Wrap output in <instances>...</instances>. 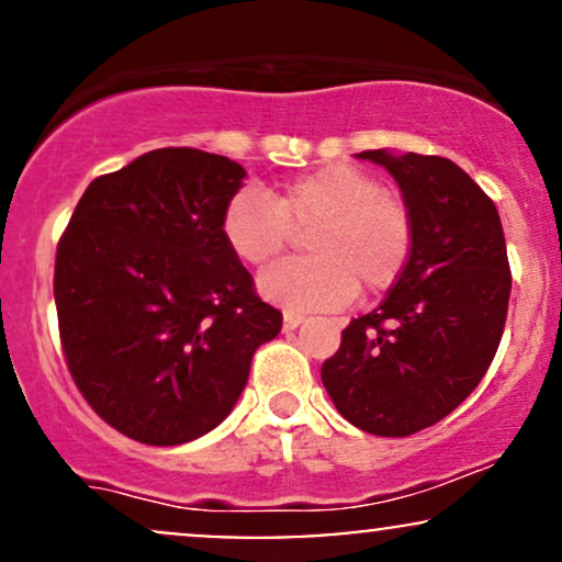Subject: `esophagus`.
Here are the masks:
<instances>
[{
    "label": "esophagus",
    "instance_id": "1",
    "mask_svg": "<svg viewBox=\"0 0 562 562\" xmlns=\"http://www.w3.org/2000/svg\"><path fill=\"white\" fill-rule=\"evenodd\" d=\"M303 314H299V312H285L282 314V327H285V330H295V327H301L303 325Z\"/></svg>",
    "mask_w": 562,
    "mask_h": 562
}]
</instances>
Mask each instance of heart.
I'll list each match as a JSON object with an SVG mask.
<instances>
[{"instance_id": "1", "label": "heart", "mask_w": 562, "mask_h": 562, "mask_svg": "<svg viewBox=\"0 0 562 562\" xmlns=\"http://www.w3.org/2000/svg\"><path fill=\"white\" fill-rule=\"evenodd\" d=\"M312 259L285 261L259 277L261 299L288 312L340 308L357 295L383 293L412 254V214L370 171L327 164L267 192L245 187L222 214V235L243 263L263 267L305 232Z\"/></svg>"}]
</instances>
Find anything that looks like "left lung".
<instances>
[{
	"mask_svg": "<svg viewBox=\"0 0 562 562\" xmlns=\"http://www.w3.org/2000/svg\"><path fill=\"white\" fill-rule=\"evenodd\" d=\"M398 182L412 254L375 312L351 319L322 364L335 409L372 436H412L486 375L507 319L505 232L492 198L449 158L364 150Z\"/></svg>",
	"mask_w": 562,
	"mask_h": 562,
	"instance_id": "1",
	"label": "left lung"
}]
</instances>
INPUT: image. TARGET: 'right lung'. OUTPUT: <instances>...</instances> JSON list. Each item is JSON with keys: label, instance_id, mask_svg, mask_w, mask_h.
<instances>
[{"label": "right lung", "instance_id": "obj_1", "mask_svg": "<svg viewBox=\"0 0 562 562\" xmlns=\"http://www.w3.org/2000/svg\"><path fill=\"white\" fill-rule=\"evenodd\" d=\"M235 160L160 147L97 177L57 243L55 303L76 385L115 430L177 447L214 430L282 314L229 250Z\"/></svg>", "mask_w": 562, "mask_h": 562}]
</instances>
